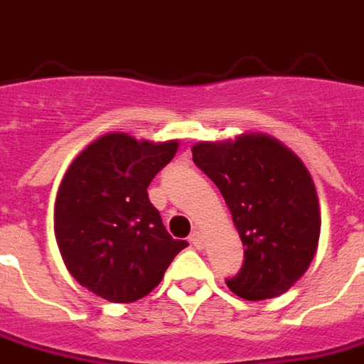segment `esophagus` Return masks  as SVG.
<instances>
[{
  "instance_id": "esophagus-1",
  "label": "esophagus",
  "mask_w": 364,
  "mask_h": 364,
  "mask_svg": "<svg viewBox=\"0 0 364 364\" xmlns=\"http://www.w3.org/2000/svg\"><path fill=\"white\" fill-rule=\"evenodd\" d=\"M191 244L195 246V248H203V235H200L199 230H195L193 235H191Z\"/></svg>"
}]
</instances>
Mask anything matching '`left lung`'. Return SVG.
Returning <instances> with one entry per match:
<instances>
[{
	"label": "left lung",
	"mask_w": 364,
	"mask_h": 364,
	"mask_svg": "<svg viewBox=\"0 0 364 364\" xmlns=\"http://www.w3.org/2000/svg\"><path fill=\"white\" fill-rule=\"evenodd\" d=\"M193 161L225 197L244 246V264L226 286L260 301L286 294L317 252L321 215L314 179L299 157L266 134L199 141Z\"/></svg>",
	"instance_id": "8db88e82"
}]
</instances>
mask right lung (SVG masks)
<instances>
[{
    "label": "right lung",
    "mask_w": 364,
    "mask_h": 364,
    "mask_svg": "<svg viewBox=\"0 0 364 364\" xmlns=\"http://www.w3.org/2000/svg\"><path fill=\"white\" fill-rule=\"evenodd\" d=\"M179 141L110 132L78 154L58 185L55 236L70 276L114 304L147 296L187 246L165 230L147 187Z\"/></svg>",
    "instance_id": "add662e5"
}]
</instances>
